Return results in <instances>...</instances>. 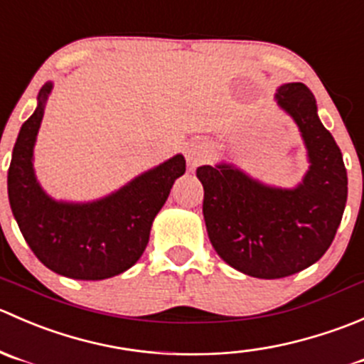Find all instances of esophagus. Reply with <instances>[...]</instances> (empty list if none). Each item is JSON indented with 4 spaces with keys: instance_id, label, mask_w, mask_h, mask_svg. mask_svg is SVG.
<instances>
[{
    "instance_id": "34e87169",
    "label": "esophagus",
    "mask_w": 364,
    "mask_h": 364,
    "mask_svg": "<svg viewBox=\"0 0 364 364\" xmlns=\"http://www.w3.org/2000/svg\"><path fill=\"white\" fill-rule=\"evenodd\" d=\"M207 156H208V150L205 143L201 141L189 143L186 149V159H187V166H189V170H194L196 166H200V164L207 159Z\"/></svg>"
}]
</instances>
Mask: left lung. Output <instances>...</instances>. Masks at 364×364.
<instances>
[{"mask_svg":"<svg viewBox=\"0 0 364 364\" xmlns=\"http://www.w3.org/2000/svg\"><path fill=\"white\" fill-rule=\"evenodd\" d=\"M276 100L308 150L309 170L299 186H265L225 163L196 170L212 246L233 269L262 279L287 278L320 260L347 203L343 157L316 114L313 93L303 82H287Z\"/></svg>","mask_w":364,"mask_h":364,"instance_id":"left-lung-1","label":"left lung"}]
</instances>
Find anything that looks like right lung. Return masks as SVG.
Returning a JSON list of instances; mask_svg holds the SVG:
<instances>
[{"label":"right lung","mask_w":364,"mask_h":364,"mask_svg":"<svg viewBox=\"0 0 364 364\" xmlns=\"http://www.w3.org/2000/svg\"><path fill=\"white\" fill-rule=\"evenodd\" d=\"M53 82L38 92L35 113L21 127L9 168V200L35 257L53 272L74 279H106L127 271L149 244L152 221L171 186L186 173L175 156L127 186L90 203L56 201L38 186L33 146Z\"/></svg>","instance_id":"add662e5"}]
</instances>
